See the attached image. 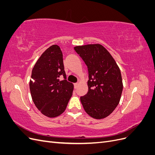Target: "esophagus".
Segmentation results:
<instances>
[{"mask_svg":"<svg viewBox=\"0 0 155 155\" xmlns=\"http://www.w3.org/2000/svg\"><path fill=\"white\" fill-rule=\"evenodd\" d=\"M78 85H79V83H74V88H77L78 87Z\"/></svg>","mask_w":155,"mask_h":155,"instance_id":"1","label":"esophagus"}]
</instances>
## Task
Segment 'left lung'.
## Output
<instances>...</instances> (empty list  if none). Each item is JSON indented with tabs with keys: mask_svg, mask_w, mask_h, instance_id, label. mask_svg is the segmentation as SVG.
Returning <instances> with one entry per match:
<instances>
[{
	"mask_svg": "<svg viewBox=\"0 0 155 155\" xmlns=\"http://www.w3.org/2000/svg\"><path fill=\"white\" fill-rule=\"evenodd\" d=\"M74 50L88 71V91L80 97L84 109L93 118H105L114 111L120 100L123 83L120 68L101 45L77 46Z\"/></svg>",
	"mask_w": 155,
	"mask_h": 155,
	"instance_id": "left-lung-1",
	"label": "left lung"
}]
</instances>
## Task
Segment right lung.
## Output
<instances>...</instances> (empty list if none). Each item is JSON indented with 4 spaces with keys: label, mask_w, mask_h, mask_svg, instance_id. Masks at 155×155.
<instances>
[{
    "label": "right lung",
    "mask_w": 155,
    "mask_h": 155,
    "mask_svg": "<svg viewBox=\"0 0 155 155\" xmlns=\"http://www.w3.org/2000/svg\"><path fill=\"white\" fill-rule=\"evenodd\" d=\"M63 75L65 79L60 81ZM30 81L32 100L42 114L55 118L65 110L72 96L74 85L67 80L63 53L54 45L46 49L35 64Z\"/></svg>",
    "instance_id": "add662e5"
}]
</instances>
